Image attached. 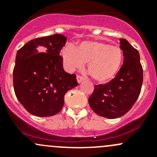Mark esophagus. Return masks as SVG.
Returning a JSON list of instances; mask_svg holds the SVG:
<instances>
[{
  "label": "esophagus",
  "mask_w": 157,
  "mask_h": 157,
  "mask_svg": "<svg viewBox=\"0 0 157 157\" xmlns=\"http://www.w3.org/2000/svg\"><path fill=\"white\" fill-rule=\"evenodd\" d=\"M84 80V78H83L82 76H80V75H77V82H78V83H80V82H81L82 80Z\"/></svg>",
  "instance_id": "obj_1"
}]
</instances>
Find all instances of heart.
<instances>
[{
	"instance_id": "1",
	"label": "heart",
	"mask_w": 157,
	"mask_h": 157,
	"mask_svg": "<svg viewBox=\"0 0 157 157\" xmlns=\"http://www.w3.org/2000/svg\"><path fill=\"white\" fill-rule=\"evenodd\" d=\"M64 63L69 71L83 67L87 63L90 75L99 83L113 79L121 69L123 52L121 48L99 41H85L75 48L67 47L63 51Z\"/></svg>"
}]
</instances>
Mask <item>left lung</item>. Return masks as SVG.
<instances>
[{
  "label": "left lung",
  "instance_id": "left-lung-1",
  "mask_svg": "<svg viewBox=\"0 0 157 157\" xmlns=\"http://www.w3.org/2000/svg\"><path fill=\"white\" fill-rule=\"evenodd\" d=\"M119 40L124 55L123 65L112 80L105 84L95 85L89 97L93 112L108 118H119L132 108L143 83V67L138 51L126 39Z\"/></svg>",
  "mask_w": 157,
  "mask_h": 157
}]
</instances>
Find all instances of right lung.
Segmentation results:
<instances>
[{
    "label": "right lung",
    "mask_w": 157,
    "mask_h": 157,
    "mask_svg": "<svg viewBox=\"0 0 157 157\" xmlns=\"http://www.w3.org/2000/svg\"><path fill=\"white\" fill-rule=\"evenodd\" d=\"M66 40L60 34L36 38L17 52L13 71L14 92L32 115H56L64 106L65 93L78 85L76 74L63 68L60 52Z\"/></svg>",
    "instance_id": "right-lung-1"
}]
</instances>
